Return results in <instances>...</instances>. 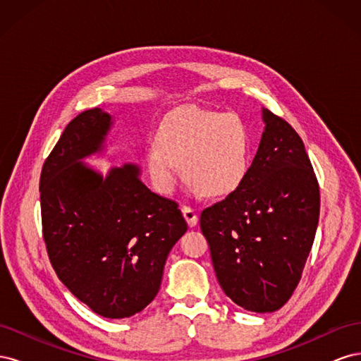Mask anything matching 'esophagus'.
<instances>
[{"mask_svg":"<svg viewBox=\"0 0 361 361\" xmlns=\"http://www.w3.org/2000/svg\"><path fill=\"white\" fill-rule=\"evenodd\" d=\"M182 214H183L185 220H187L190 227L197 224V211L192 209L191 206H182Z\"/></svg>","mask_w":361,"mask_h":361,"instance_id":"esophagus-1","label":"esophagus"}]
</instances>
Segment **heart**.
Segmentation results:
<instances>
[{"label":"heart","mask_w":361,"mask_h":361,"mask_svg":"<svg viewBox=\"0 0 361 361\" xmlns=\"http://www.w3.org/2000/svg\"><path fill=\"white\" fill-rule=\"evenodd\" d=\"M251 137L233 113L180 106L162 120L157 143L146 150L149 176L161 192H171L183 174L204 195L220 197L243 183Z\"/></svg>","instance_id":"heart-1"}]
</instances>
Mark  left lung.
I'll list each match as a JSON object with an SVG mask.
<instances>
[{
    "label": "left lung",
    "mask_w": 361,
    "mask_h": 361,
    "mask_svg": "<svg viewBox=\"0 0 361 361\" xmlns=\"http://www.w3.org/2000/svg\"><path fill=\"white\" fill-rule=\"evenodd\" d=\"M265 130L239 187L200 214L224 293L245 310L283 307L298 286L319 221V185L304 143L262 110Z\"/></svg>",
    "instance_id": "1"
}]
</instances>
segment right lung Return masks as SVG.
<instances>
[{
	"mask_svg": "<svg viewBox=\"0 0 361 361\" xmlns=\"http://www.w3.org/2000/svg\"><path fill=\"white\" fill-rule=\"evenodd\" d=\"M111 116L93 108L63 130L40 174L42 228L52 268L76 298L122 319L157 297L173 245L187 232L178 203L152 192L140 167L104 178L82 158L104 149Z\"/></svg>",
	"mask_w": 361,
	"mask_h": 361,
	"instance_id": "add662e5",
	"label": "right lung"
}]
</instances>
